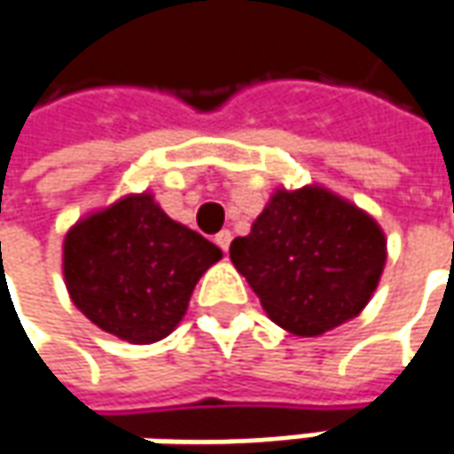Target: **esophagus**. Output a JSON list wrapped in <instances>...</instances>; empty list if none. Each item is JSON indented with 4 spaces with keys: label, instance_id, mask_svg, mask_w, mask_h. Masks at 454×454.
Masks as SVG:
<instances>
[{
    "label": "esophagus",
    "instance_id": "esophagus-1",
    "mask_svg": "<svg viewBox=\"0 0 454 454\" xmlns=\"http://www.w3.org/2000/svg\"><path fill=\"white\" fill-rule=\"evenodd\" d=\"M231 231H221V233H215V246L221 248V251H228V246H231Z\"/></svg>",
    "mask_w": 454,
    "mask_h": 454
}]
</instances>
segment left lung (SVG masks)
Returning <instances> with one entry per match:
<instances>
[{
	"instance_id": "1",
	"label": "left lung",
	"mask_w": 454,
	"mask_h": 454,
	"mask_svg": "<svg viewBox=\"0 0 454 454\" xmlns=\"http://www.w3.org/2000/svg\"><path fill=\"white\" fill-rule=\"evenodd\" d=\"M387 241L374 218L324 188L276 191L231 261L266 314L296 336L354 319L380 284Z\"/></svg>"
}]
</instances>
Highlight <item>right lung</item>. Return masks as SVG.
Returning <instances> with one entry per match:
<instances>
[{"mask_svg": "<svg viewBox=\"0 0 454 454\" xmlns=\"http://www.w3.org/2000/svg\"><path fill=\"white\" fill-rule=\"evenodd\" d=\"M221 258L200 233L170 221L148 193L87 215L65 239V284L102 332L153 344L183 319L198 278Z\"/></svg>", "mask_w": 454, "mask_h": 454, "instance_id": "obj_1", "label": "right lung"}]
</instances>
